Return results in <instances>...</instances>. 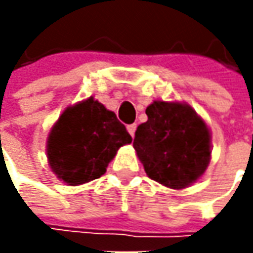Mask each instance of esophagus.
I'll return each mask as SVG.
<instances>
[{"label": "esophagus", "instance_id": "esophagus-1", "mask_svg": "<svg viewBox=\"0 0 253 253\" xmlns=\"http://www.w3.org/2000/svg\"><path fill=\"white\" fill-rule=\"evenodd\" d=\"M126 129H128V132H129V135L133 138V136H135V131H136V124H131V125H128V126H126Z\"/></svg>", "mask_w": 253, "mask_h": 253}]
</instances>
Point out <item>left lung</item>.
<instances>
[{
  "label": "left lung",
  "mask_w": 253,
  "mask_h": 253,
  "mask_svg": "<svg viewBox=\"0 0 253 253\" xmlns=\"http://www.w3.org/2000/svg\"><path fill=\"white\" fill-rule=\"evenodd\" d=\"M133 148L152 180L170 189H184L206 171L211 145L206 122L179 102L153 101L146 108Z\"/></svg>",
  "instance_id": "8db88e82"
}]
</instances>
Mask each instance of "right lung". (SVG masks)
I'll list each match as a JSON object with an SVG mask.
<instances>
[{
  "label": "right lung",
  "mask_w": 253,
  "mask_h": 253,
  "mask_svg": "<svg viewBox=\"0 0 253 253\" xmlns=\"http://www.w3.org/2000/svg\"><path fill=\"white\" fill-rule=\"evenodd\" d=\"M132 138L117 115L92 97L67 108L47 139L53 173L70 186L101 177L117 151Z\"/></svg>",
  "instance_id": "1"
}]
</instances>
